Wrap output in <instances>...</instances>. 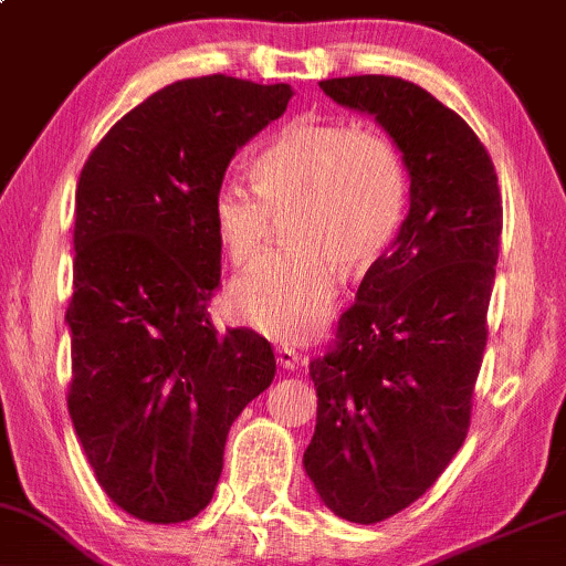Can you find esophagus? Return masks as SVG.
I'll return each instance as SVG.
<instances>
[{"instance_id": "obj_1", "label": "esophagus", "mask_w": 566, "mask_h": 566, "mask_svg": "<svg viewBox=\"0 0 566 566\" xmlns=\"http://www.w3.org/2000/svg\"><path fill=\"white\" fill-rule=\"evenodd\" d=\"M275 357H277V365L285 367V369H298L304 365L302 354H298L296 348H291V346H277Z\"/></svg>"}]
</instances>
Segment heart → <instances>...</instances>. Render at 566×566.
I'll return each instance as SVG.
<instances>
[{"mask_svg":"<svg viewBox=\"0 0 566 566\" xmlns=\"http://www.w3.org/2000/svg\"><path fill=\"white\" fill-rule=\"evenodd\" d=\"M254 186L220 180L212 226L233 268H249L268 249L275 214L294 209L296 249L270 254L230 289L239 319L264 336L302 344L331 317L344 264L378 262L399 233L407 209V170L394 142L346 120L296 117L256 155Z\"/></svg>","mask_w":566,"mask_h":566,"instance_id":"1","label":"heart"}]
</instances>
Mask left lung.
Masks as SVG:
<instances>
[{
  "label": "left lung",
  "mask_w": 566,
  "mask_h": 566,
  "mask_svg": "<svg viewBox=\"0 0 566 566\" xmlns=\"http://www.w3.org/2000/svg\"><path fill=\"white\" fill-rule=\"evenodd\" d=\"M319 88L375 115L411 178L394 247L310 361L317 424L304 470L338 517L375 525L415 504L470 430L504 209L483 142L417 83L352 75Z\"/></svg>",
  "instance_id": "8db88e82"
}]
</instances>
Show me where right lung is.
<instances>
[{
    "label": "right lung",
    "mask_w": 566,
    "mask_h": 566,
    "mask_svg": "<svg viewBox=\"0 0 566 566\" xmlns=\"http://www.w3.org/2000/svg\"><path fill=\"white\" fill-rule=\"evenodd\" d=\"M291 94L228 75L176 81L123 115L81 170L67 409L104 493L144 522L209 504L230 424L275 378L268 340L209 317L222 251L212 197Z\"/></svg>",
    "instance_id": "1"
}]
</instances>
